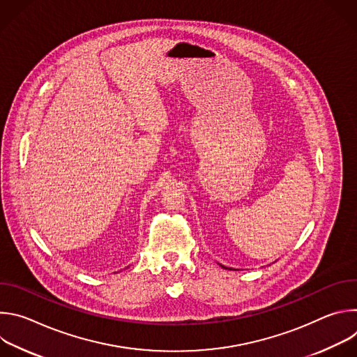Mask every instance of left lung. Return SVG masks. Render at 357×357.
I'll use <instances>...</instances> for the list:
<instances>
[{
    "mask_svg": "<svg viewBox=\"0 0 357 357\" xmlns=\"http://www.w3.org/2000/svg\"><path fill=\"white\" fill-rule=\"evenodd\" d=\"M222 267H223V266H222ZM223 268H226V267H223Z\"/></svg>",
    "mask_w": 357,
    "mask_h": 357,
    "instance_id": "1",
    "label": "left lung"
}]
</instances>
